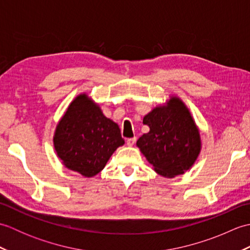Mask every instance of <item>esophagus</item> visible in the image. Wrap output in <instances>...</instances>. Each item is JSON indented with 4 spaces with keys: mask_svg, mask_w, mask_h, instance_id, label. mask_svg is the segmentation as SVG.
Masks as SVG:
<instances>
[{
    "mask_svg": "<svg viewBox=\"0 0 250 250\" xmlns=\"http://www.w3.org/2000/svg\"><path fill=\"white\" fill-rule=\"evenodd\" d=\"M135 142H136L135 137H133V139H128V140H126V145H128V146H133L135 144Z\"/></svg>",
    "mask_w": 250,
    "mask_h": 250,
    "instance_id": "obj_1",
    "label": "esophagus"
}]
</instances>
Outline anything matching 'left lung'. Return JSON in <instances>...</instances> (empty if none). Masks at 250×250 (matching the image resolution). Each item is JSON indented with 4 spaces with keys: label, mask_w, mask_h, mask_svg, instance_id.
Segmentation results:
<instances>
[{
    "label": "left lung",
    "mask_w": 250,
    "mask_h": 250,
    "mask_svg": "<svg viewBox=\"0 0 250 250\" xmlns=\"http://www.w3.org/2000/svg\"><path fill=\"white\" fill-rule=\"evenodd\" d=\"M149 132L143 134L136 146L153 171L173 178L192 167L198 159L202 141L200 129L190 109L177 95H169L143 118Z\"/></svg>",
    "instance_id": "8db88e82"
}]
</instances>
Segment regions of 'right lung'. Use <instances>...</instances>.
<instances>
[{"instance_id":"1","label":"right lung","mask_w":250,"mask_h":250,"mask_svg":"<svg viewBox=\"0 0 250 250\" xmlns=\"http://www.w3.org/2000/svg\"><path fill=\"white\" fill-rule=\"evenodd\" d=\"M54 147L63 166L83 177H93L125 144L118 125L105 117L86 92L78 94L57 124Z\"/></svg>"}]
</instances>
